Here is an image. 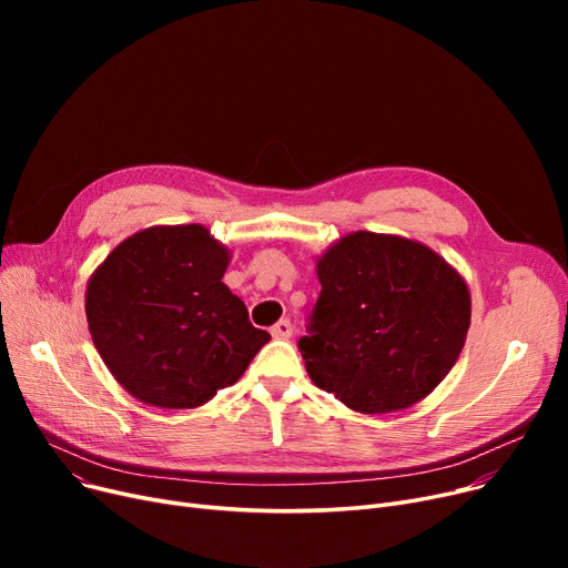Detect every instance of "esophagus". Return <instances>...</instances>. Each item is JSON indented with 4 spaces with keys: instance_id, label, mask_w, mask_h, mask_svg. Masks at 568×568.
<instances>
[{
    "instance_id": "1",
    "label": "esophagus",
    "mask_w": 568,
    "mask_h": 568,
    "mask_svg": "<svg viewBox=\"0 0 568 568\" xmlns=\"http://www.w3.org/2000/svg\"><path fill=\"white\" fill-rule=\"evenodd\" d=\"M292 334H294V326H292L290 320H281V322H276L272 326V336L274 338H292Z\"/></svg>"
}]
</instances>
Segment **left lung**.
Wrapping results in <instances>:
<instances>
[{"instance_id": "8db88e82", "label": "left lung", "mask_w": 568, "mask_h": 568, "mask_svg": "<svg viewBox=\"0 0 568 568\" xmlns=\"http://www.w3.org/2000/svg\"><path fill=\"white\" fill-rule=\"evenodd\" d=\"M320 300L300 352L315 386L362 414L424 400L463 352L465 278L414 239L349 232L317 257Z\"/></svg>"}]
</instances>
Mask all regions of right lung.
I'll list each match as a JSON object with an SVG mask.
<instances>
[{
	"mask_svg": "<svg viewBox=\"0 0 568 568\" xmlns=\"http://www.w3.org/2000/svg\"><path fill=\"white\" fill-rule=\"evenodd\" d=\"M227 264L230 248L204 225H154L124 239L89 276V334L133 398L200 407L272 341L223 283Z\"/></svg>",
	"mask_w": 568,
	"mask_h": 568,
	"instance_id": "obj_1",
	"label": "right lung"
}]
</instances>
